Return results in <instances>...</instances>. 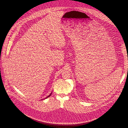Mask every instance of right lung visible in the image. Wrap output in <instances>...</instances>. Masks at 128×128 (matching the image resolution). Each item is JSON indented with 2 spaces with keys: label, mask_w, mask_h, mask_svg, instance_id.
Wrapping results in <instances>:
<instances>
[{
  "label": "right lung",
  "mask_w": 128,
  "mask_h": 128,
  "mask_svg": "<svg viewBox=\"0 0 128 128\" xmlns=\"http://www.w3.org/2000/svg\"><path fill=\"white\" fill-rule=\"evenodd\" d=\"M52 92H51V94H49V96H47V97H46V98H44V99H46V98H48V97H49V96H51V94H52Z\"/></svg>",
  "instance_id": "add662e5"
}]
</instances>
